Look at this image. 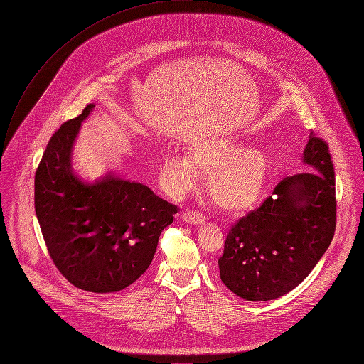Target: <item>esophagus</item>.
Returning <instances> with one entry per match:
<instances>
[{
  "label": "esophagus",
  "instance_id": "esophagus-1",
  "mask_svg": "<svg viewBox=\"0 0 364 364\" xmlns=\"http://www.w3.org/2000/svg\"><path fill=\"white\" fill-rule=\"evenodd\" d=\"M181 218L186 221V223H188V224H203L204 221H205V217L204 215H201V214H198V213H196V211H191V210H186V211H183L181 213Z\"/></svg>",
  "mask_w": 364,
  "mask_h": 364
}]
</instances>
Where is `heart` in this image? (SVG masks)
Masks as SVG:
<instances>
[{
  "instance_id": "1",
  "label": "heart",
  "mask_w": 364,
  "mask_h": 364,
  "mask_svg": "<svg viewBox=\"0 0 364 364\" xmlns=\"http://www.w3.org/2000/svg\"><path fill=\"white\" fill-rule=\"evenodd\" d=\"M197 170L208 176L207 191L224 213L250 210L262 197L269 178V159L257 149H243L232 134L205 136L194 140L187 156L168 154L163 173L170 187L183 193L197 181Z\"/></svg>"
}]
</instances>
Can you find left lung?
Here are the masks:
<instances>
[{
    "mask_svg": "<svg viewBox=\"0 0 364 364\" xmlns=\"http://www.w3.org/2000/svg\"><path fill=\"white\" fill-rule=\"evenodd\" d=\"M306 173L282 180L228 231L218 259L221 282L249 301L274 300L297 287L328 249L336 230L334 167L328 146L310 132Z\"/></svg>",
    "mask_w": 364,
    "mask_h": 364,
    "instance_id": "left-lung-1",
    "label": "left lung"
}]
</instances>
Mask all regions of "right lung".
<instances>
[{"instance_id": "add662e5", "label": "right lung", "mask_w": 364, "mask_h": 364, "mask_svg": "<svg viewBox=\"0 0 364 364\" xmlns=\"http://www.w3.org/2000/svg\"><path fill=\"white\" fill-rule=\"evenodd\" d=\"M92 108L88 104L50 139L36 171L34 204L60 273L81 290L114 293L149 269L177 205L114 173L85 180L74 171L73 146Z\"/></svg>"}]
</instances>
